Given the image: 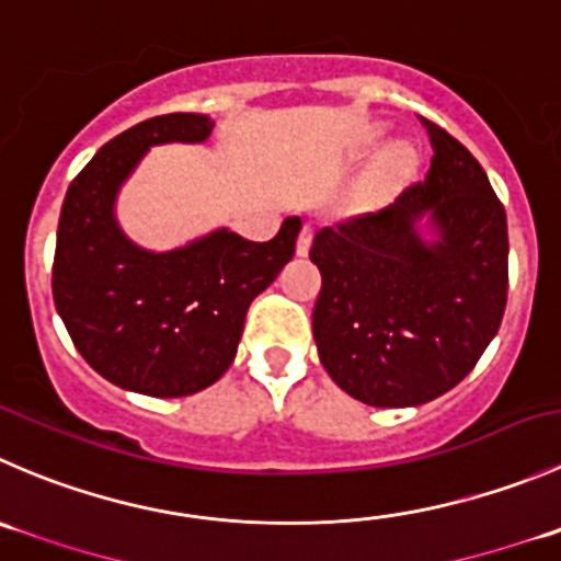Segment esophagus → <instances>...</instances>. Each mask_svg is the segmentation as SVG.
Instances as JSON below:
<instances>
[{
	"label": "esophagus",
	"instance_id": "esophagus-1",
	"mask_svg": "<svg viewBox=\"0 0 561 561\" xmlns=\"http://www.w3.org/2000/svg\"><path fill=\"white\" fill-rule=\"evenodd\" d=\"M309 249H312V227L304 225L301 232H298V241H296V252L301 254H309Z\"/></svg>",
	"mask_w": 561,
	"mask_h": 561
}]
</instances>
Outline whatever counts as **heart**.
Wrapping results in <instances>:
<instances>
[{"mask_svg":"<svg viewBox=\"0 0 561 561\" xmlns=\"http://www.w3.org/2000/svg\"><path fill=\"white\" fill-rule=\"evenodd\" d=\"M402 167H405V153H402V150H394V153H391L389 159H386V170H389V172H400Z\"/></svg>","mask_w":561,"mask_h":561,"instance_id":"obj_1","label":"heart"}]
</instances>
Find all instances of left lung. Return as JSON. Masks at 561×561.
<instances>
[{"mask_svg": "<svg viewBox=\"0 0 561 561\" xmlns=\"http://www.w3.org/2000/svg\"><path fill=\"white\" fill-rule=\"evenodd\" d=\"M433 145L425 181L394 205L323 227L312 263L320 364L375 408L422 405L474 369L507 307V214L480 161L422 117ZM428 216L425 242L417 221Z\"/></svg>", "mask_w": 561, "mask_h": 561, "instance_id": "obj_1", "label": "left lung"}]
</instances>
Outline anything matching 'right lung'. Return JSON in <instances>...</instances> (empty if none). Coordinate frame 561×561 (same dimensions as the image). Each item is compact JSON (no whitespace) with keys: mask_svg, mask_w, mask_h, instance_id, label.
<instances>
[{"mask_svg":"<svg viewBox=\"0 0 561 561\" xmlns=\"http://www.w3.org/2000/svg\"><path fill=\"white\" fill-rule=\"evenodd\" d=\"M214 119L161 114L108 139L65 194L51 290L84 362L114 386L150 397H186L227 373L249 304L296 254L301 219L271 241L216 230L172 252L125 238L114 199L148 148L205 142Z\"/></svg>","mask_w":561,"mask_h":561,"instance_id":"add662e5","label":"right lung"}]
</instances>
